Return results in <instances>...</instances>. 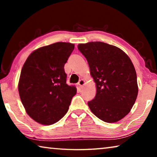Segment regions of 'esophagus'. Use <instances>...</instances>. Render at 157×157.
I'll use <instances>...</instances> for the list:
<instances>
[{
	"mask_svg": "<svg viewBox=\"0 0 157 157\" xmlns=\"http://www.w3.org/2000/svg\"><path fill=\"white\" fill-rule=\"evenodd\" d=\"M84 84H85V81L84 80V79H80V80H79L78 82V85L80 88H82V86H84Z\"/></svg>",
	"mask_w": 157,
	"mask_h": 157,
	"instance_id": "esophagus-1",
	"label": "esophagus"
}]
</instances>
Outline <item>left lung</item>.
<instances>
[{"label": "left lung", "instance_id": "8db88e82", "mask_svg": "<svg viewBox=\"0 0 157 157\" xmlns=\"http://www.w3.org/2000/svg\"><path fill=\"white\" fill-rule=\"evenodd\" d=\"M88 62L96 85V95L88 105L92 113L106 123L121 121L131 111L139 87L134 66L119 48L100 41L78 46Z\"/></svg>", "mask_w": 157, "mask_h": 157}]
</instances>
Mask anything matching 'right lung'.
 Returning <instances> with one entry per match:
<instances>
[{
  "label": "right lung",
  "instance_id": "add662e5",
  "mask_svg": "<svg viewBox=\"0 0 157 157\" xmlns=\"http://www.w3.org/2000/svg\"><path fill=\"white\" fill-rule=\"evenodd\" d=\"M74 48L66 42L41 47L23 66L18 93L26 113L36 123L50 125L67 113L77 89L66 84L64 64Z\"/></svg>",
  "mask_w": 157,
  "mask_h": 157
}]
</instances>
